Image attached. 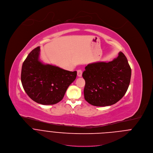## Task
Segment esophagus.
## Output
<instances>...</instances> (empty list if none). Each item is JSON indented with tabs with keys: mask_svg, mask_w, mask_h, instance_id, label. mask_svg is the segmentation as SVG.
<instances>
[{
	"mask_svg": "<svg viewBox=\"0 0 153 153\" xmlns=\"http://www.w3.org/2000/svg\"><path fill=\"white\" fill-rule=\"evenodd\" d=\"M77 76L79 77H82V71L81 70H77Z\"/></svg>",
	"mask_w": 153,
	"mask_h": 153,
	"instance_id": "1",
	"label": "esophagus"
}]
</instances>
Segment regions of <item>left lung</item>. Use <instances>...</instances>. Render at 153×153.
Listing matches in <instances>:
<instances>
[{
    "label": "left lung",
    "instance_id": "8db88e82",
    "mask_svg": "<svg viewBox=\"0 0 153 153\" xmlns=\"http://www.w3.org/2000/svg\"><path fill=\"white\" fill-rule=\"evenodd\" d=\"M85 80L84 97L90 104L105 107L116 104L125 95L131 68L122 52L113 61L89 64L82 74Z\"/></svg>",
    "mask_w": 153,
    "mask_h": 153
}]
</instances>
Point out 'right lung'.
Returning <instances> with one entry per match:
<instances>
[{
  "label": "right lung",
  "instance_id": "right-lung-1",
  "mask_svg": "<svg viewBox=\"0 0 153 153\" xmlns=\"http://www.w3.org/2000/svg\"><path fill=\"white\" fill-rule=\"evenodd\" d=\"M40 47L34 49L22 66L21 80L23 88L34 101L42 105L59 102L76 78L77 71L44 64L39 60Z\"/></svg>",
  "mask_w": 153,
  "mask_h": 153
}]
</instances>
